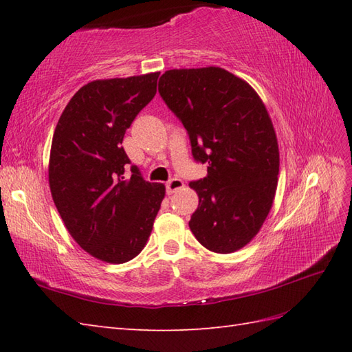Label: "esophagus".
Returning <instances> with one entry per match:
<instances>
[{"label": "esophagus", "instance_id": "34e87169", "mask_svg": "<svg viewBox=\"0 0 352 352\" xmlns=\"http://www.w3.org/2000/svg\"><path fill=\"white\" fill-rule=\"evenodd\" d=\"M183 186H184V183L180 180V178H177V177L170 178V180L166 183V192L170 195V193L180 190Z\"/></svg>", "mask_w": 352, "mask_h": 352}]
</instances>
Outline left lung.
I'll use <instances>...</instances> for the list:
<instances>
[{"label":"left lung","instance_id":"obj_1","mask_svg":"<svg viewBox=\"0 0 352 352\" xmlns=\"http://www.w3.org/2000/svg\"><path fill=\"white\" fill-rule=\"evenodd\" d=\"M159 94L188 130L193 159L208 164L189 184L199 198L193 236L213 252L243 248L263 226L278 183V142L263 101L218 66L166 71Z\"/></svg>","mask_w":352,"mask_h":352}]
</instances>
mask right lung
I'll return each instance as SVG.
<instances>
[{
    "label": "right lung",
    "instance_id": "right-lung-1",
    "mask_svg": "<svg viewBox=\"0 0 352 352\" xmlns=\"http://www.w3.org/2000/svg\"><path fill=\"white\" fill-rule=\"evenodd\" d=\"M160 72L95 80L72 96L52 136V201L81 248L107 263H125L145 248L164 198L122 148L126 129L157 92Z\"/></svg>",
    "mask_w": 352,
    "mask_h": 352
}]
</instances>
